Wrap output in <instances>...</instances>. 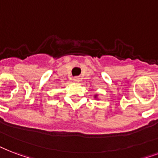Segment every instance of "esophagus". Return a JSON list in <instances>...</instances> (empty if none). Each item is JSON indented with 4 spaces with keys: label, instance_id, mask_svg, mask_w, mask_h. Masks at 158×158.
<instances>
[{
    "label": "esophagus",
    "instance_id": "1",
    "mask_svg": "<svg viewBox=\"0 0 158 158\" xmlns=\"http://www.w3.org/2000/svg\"><path fill=\"white\" fill-rule=\"evenodd\" d=\"M74 81L76 82V83H79V82H80V79H79V77H74Z\"/></svg>",
    "mask_w": 158,
    "mask_h": 158
}]
</instances>
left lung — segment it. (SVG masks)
I'll return each instance as SVG.
<instances>
[{
    "label": "left lung",
    "instance_id": "8db88e82",
    "mask_svg": "<svg viewBox=\"0 0 158 158\" xmlns=\"http://www.w3.org/2000/svg\"><path fill=\"white\" fill-rule=\"evenodd\" d=\"M94 98H97V95H94Z\"/></svg>",
    "mask_w": 158,
    "mask_h": 158
}]
</instances>
